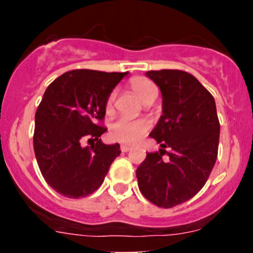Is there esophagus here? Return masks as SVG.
Wrapping results in <instances>:
<instances>
[{
    "label": "esophagus",
    "instance_id": "obj_1",
    "mask_svg": "<svg viewBox=\"0 0 253 253\" xmlns=\"http://www.w3.org/2000/svg\"><path fill=\"white\" fill-rule=\"evenodd\" d=\"M120 149H122V152H129L131 151V147L126 146V144H122V146H120Z\"/></svg>",
    "mask_w": 253,
    "mask_h": 253
}]
</instances>
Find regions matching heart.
<instances>
[{
	"label": "heart",
	"mask_w": 253,
	"mask_h": 253,
	"mask_svg": "<svg viewBox=\"0 0 253 253\" xmlns=\"http://www.w3.org/2000/svg\"><path fill=\"white\" fill-rule=\"evenodd\" d=\"M131 90L137 95L138 99L144 104L157 97V88L151 81L146 78H135L130 84ZM115 92H111L106 102V110H113ZM151 125L146 119H128V118H119L110 125V137L114 140L122 143H137L142 139L149 130Z\"/></svg>",
	"instance_id": "b5f03b06"
}]
</instances>
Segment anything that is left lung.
<instances>
[{"label":"left lung","mask_w":253,"mask_h":253,"mask_svg":"<svg viewBox=\"0 0 253 253\" xmlns=\"http://www.w3.org/2000/svg\"><path fill=\"white\" fill-rule=\"evenodd\" d=\"M146 76L162 95V115L149 134L161 148L147 153L137 169L138 186L149 202L167 209L203 189L215 165L220 125L214 97L193 75L162 69Z\"/></svg>","instance_id":"8db88e82"}]
</instances>
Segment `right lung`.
Here are the masks:
<instances>
[{
    "label": "right lung",
    "mask_w": 253,
    "mask_h": 253,
    "mask_svg": "<svg viewBox=\"0 0 253 253\" xmlns=\"http://www.w3.org/2000/svg\"><path fill=\"white\" fill-rule=\"evenodd\" d=\"M128 72L76 69L48 86L35 113L34 152L40 172L51 189L67 198H84L99 189L119 143L104 144L106 102ZM89 139L91 146L82 143Z\"/></svg>",
    "instance_id": "right-lung-1"
}]
</instances>
